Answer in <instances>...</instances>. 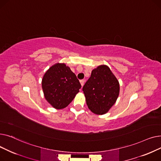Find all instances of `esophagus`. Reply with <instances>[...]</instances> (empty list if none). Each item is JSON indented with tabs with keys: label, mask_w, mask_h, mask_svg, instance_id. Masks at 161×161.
<instances>
[{
	"label": "esophagus",
	"mask_w": 161,
	"mask_h": 161,
	"mask_svg": "<svg viewBox=\"0 0 161 161\" xmlns=\"http://www.w3.org/2000/svg\"><path fill=\"white\" fill-rule=\"evenodd\" d=\"M84 81H85V80H80V83H81V86H83V85H84Z\"/></svg>",
	"instance_id": "1"
}]
</instances>
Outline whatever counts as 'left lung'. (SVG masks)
I'll use <instances>...</instances> for the list:
<instances>
[{
	"label": "left lung",
	"instance_id": "8db88e82",
	"mask_svg": "<svg viewBox=\"0 0 161 161\" xmlns=\"http://www.w3.org/2000/svg\"><path fill=\"white\" fill-rule=\"evenodd\" d=\"M83 91L90 110L103 115L115 103L119 94V83L108 66L100 65L92 70Z\"/></svg>",
	"mask_w": 161,
	"mask_h": 161
}]
</instances>
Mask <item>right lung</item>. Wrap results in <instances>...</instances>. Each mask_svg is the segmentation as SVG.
Instances as JSON below:
<instances>
[{
  "mask_svg": "<svg viewBox=\"0 0 161 161\" xmlns=\"http://www.w3.org/2000/svg\"><path fill=\"white\" fill-rule=\"evenodd\" d=\"M44 97L54 108L69 105L81 86L76 75L64 63H57L45 73L42 81Z\"/></svg>",
  "mask_w": 161,
  "mask_h": 161,
  "instance_id": "obj_1",
  "label": "right lung"
}]
</instances>
